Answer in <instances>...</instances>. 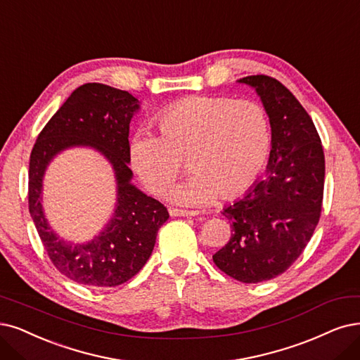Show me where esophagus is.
<instances>
[{"label":"esophagus","mask_w":360,"mask_h":360,"mask_svg":"<svg viewBox=\"0 0 360 360\" xmlns=\"http://www.w3.org/2000/svg\"><path fill=\"white\" fill-rule=\"evenodd\" d=\"M169 214H170V217H195V215H198V212L197 210H185V209L170 207Z\"/></svg>","instance_id":"34e87169"}]
</instances>
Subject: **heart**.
<instances>
[{"instance_id": "1", "label": "heart", "mask_w": 360, "mask_h": 360, "mask_svg": "<svg viewBox=\"0 0 360 360\" xmlns=\"http://www.w3.org/2000/svg\"><path fill=\"white\" fill-rule=\"evenodd\" d=\"M162 133L139 129L130 141L131 166L151 193H163L178 178L188 155L194 175L172 188V200L202 205L219 195L230 200L261 175L270 155V122L249 99L191 96L157 115Z\"/></svg>"}]
</instances>
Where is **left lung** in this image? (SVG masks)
I'll return each mask as SVG.
<instances>
[{
  "instance_id": "8db88e82",
  "label": "left lung",
  "mask_w": 360,
  "mask_h": 360,
  "mask_svg": "<svg viewBox=\"0 0 360 360\" xmlns=\"http://www.w3.org/2000/svg\"><path fill=\"white\" fill-rule=\"evenodd\" d=\"M271 126L267 176L224 207L231 224L229 243L212 257L217 267L243 283L285 273L310 242L321 218L325 155L313 120L276 78L249 75Z\"/></svg>"
}]
</instances>
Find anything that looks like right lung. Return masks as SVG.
Segmentation results:
<instances>
[{
	"mask_svg": "<svg viewBox=\"0 0 360 360\" xmlns=\"http://www.w3.org/2000/svg\"><path fill=\"white\" fill-rule=\"evenodd\" d=\"M139 101L101 83L75 89L39 133L30 160V214L53 265L71 281L96 288L118 286L135 276L153 254L169 212L133 185L129 169V124ZM72 146L99 150L115 169L117 203L112 221L94 240L79 245L60 239L41 205L42 178L51 160Z\"/></svg>",
	"mask_w": 360,
	"mask_h": 360,
	"instance_id": "1",
	"label": "right lung"
}]
</instances>
